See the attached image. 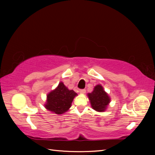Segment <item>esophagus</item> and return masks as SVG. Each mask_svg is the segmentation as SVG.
Segmentation results:
<instances>
[{"instance_id":"34e87169","label":"esophagus","mask_w":155,"mask_h":155,"mask_svg":"<svg viewBox=\"0 0 155 155\" xmlns=\"http://www.w3.org/2000/svg\"><path fill=\"white\" fill-rule=\"evenodd\" d=\"M85 93H86V90H85V89H81L80 90V93L81 94H84Z\"/></svg>"}]
</instances>
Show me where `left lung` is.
Here are the masks:
<instances>
[{
    "mask_svg": "<svg viewBox=\"0 0 155 155\" xmlns=\"http://www.w3.org/2000/svg\"><path fill=\"white\" fill-rule=\"evenodd\" d=\"M91 107L97 112H104L110 103V97L101 84H97L93 91L87 94Z\"/></svg>",
    "mask_w": 155,
    "mask_h": 155,
    "instance_id": "obj_1",
    "label": "left lung"
}]
</instances>
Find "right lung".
Segmentation results:
<instances>
[{
  "instance_id": "1",
  "label": "right lung",
  "mask_w": 155,
  "mask_h": 155,
  "mask_svg": "<svg viewBox=\"0 0 155 155\" xmlns=\"http://www.w3.org/2000/svg\"><path fill=\"white\" fill-rule=\"evenodd\" d=\"M77 94L73 90H69L62 82H60L55 89L47 95L45 107L57 114H62L71 108L72 101Z\"/></svg>"
}]
</instances>
